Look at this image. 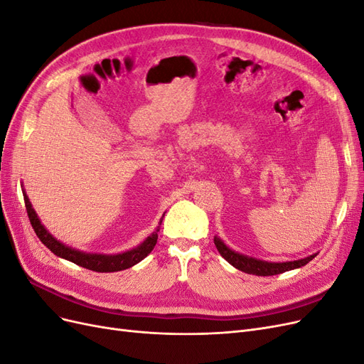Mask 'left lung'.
I'll return each mask as SVG.
<instances>
[{"mask_svg": "<svg viewBox=\"0 0 364 364\" xmlns=\"http://www.w3.org/2000/svg\"><path fill=\"white\" fill-rule=\"evenodd\" d=\"M214 245L220 252V255H222L230 266H234L235 269L249 274H257V277H272V274H279L293 269H299L305 266L306 262H310L317 255L316 253V255H310L302 259L287 261V262H269V261L241 255L238 252L230 250L218 237H214Z\"/></svg>", "mask_w": 364, "mask_h": 364, "instance_id": "8db88e82", "label": "left lung"}]
</instances>
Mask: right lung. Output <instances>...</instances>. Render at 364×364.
Returning a JSON list of instances; mask_svg holds the SVG:
<instances>
[{"mask_svg": "<svg viewBox=\"0 0 364 364\" xmlns=\"http://www.w3.org/2000/svg\"><path fill=\"white\" fill-rule=\"evenodd\" d=\"M24 202H26L30 223H31L33 229H35V232L42 243L46 245L54 253V255H58L63 259H68V261L77 264V266L90 269L94 272H102V273L119 272V270H126L132 266H135V264H138L139 261H142L149 255L158 241L159 226L155 232L142 241L138 247L127 250L124 253H117V255H102V253H86V252L75 250L73 247H68L63 243H60V241H58L46 228H43V225L41 223V220H39L35 209H33L26 193H24ZM161 223H162V218H161L159 225Z\"/></svg>", "mask_w": 364, "mask_h": 364, "instance_id": "obj_1", "label": "right lung"}]
</instances>
